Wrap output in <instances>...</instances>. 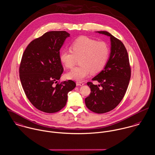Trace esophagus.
Listing matches in <instances>:
<instances>
[{"instance_id": "esophagus-1", "label": "esophagus", "mask_w": 155, "mask_h": 155, "mask_svg": "<svg viewBox=\"0 0 155 155\" xmlns=\"http://www.w3.org/2000/svg\"><path fill=\"white\" fill-rule=\"evenodd\" d=\"M84 84L81 83V82H77L76 83V85L77 86H83Z\"/></svg>"}]
</instances>
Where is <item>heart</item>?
Here are the masks:
<instances>
[{"label": "heart", "mask_w": 155, "mask_h": 155, "mask_svg": "<svg viewBox=\"0 0 155 155\" xmlns=\"http://www.w3.org/2000/svg\"><path fill=\"white\" fill-rule=\"evenodd\" d=\"M71 50L61 52V62L68 68H71L77 59L80 58V66L72 69L66 74L67 78L81 81L91 72L97 73L105 67L110 54V48L104 41L82 36L76 39L71 46Z\"/></svg>", "instance_id": "heart-1"}]
</instances>
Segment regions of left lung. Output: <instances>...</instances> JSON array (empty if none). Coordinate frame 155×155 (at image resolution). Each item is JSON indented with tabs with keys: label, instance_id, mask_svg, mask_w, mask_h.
<instances>
[{
	"label": "left lung",
	"instance_id": "1",
	"mask_svg": "<svg viewBox=\"0 0 155 155\" xmlns=\"http://www.w3.org/2000/svg\"><path fill=\"white\" fill-rule=\"evenodd\" d=\"M95 32L110 37V53L104 69L92 79L100 85L87 83L91 93L85 99V103L91 111L101 114L113 110L122 100L129 83L131 70L127 51L122 42L107 31ZM100 86L101 89L99 88Z\"/></svg>",
	"mask_w": 155,
	"mask_h": 155
}]
</instances>
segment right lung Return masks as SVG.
I'll return each mask as SVG.
<instances>
[{"mask_svg": "<svg viewBox=\"0 0 155 155\" xmlns=\"http://www.w3.org/2000/svg\"><path fill=\"white\" fill-rule=\"evenodd\" d=\"M70 36L66 31L46 32L33 40L22 55L19 77L25 93L32 105L43 112L59 111L66 105L68 93L76 86L72 80L58 83L64 71L60 49Z\"/></svg>", "mask_w": 155, "mask_h": 155, "instance_id": "obj_1", "label": "right lung"}]
</instances>
